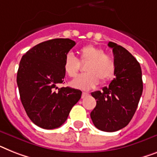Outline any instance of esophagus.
<instances>
[{"label": "esophagus", "instance_id": "1", "mask_svg": "<svg viewBox=\"0 0 157 157\" xmlns=\"http://www.w3.org/2000/svg\"><path fill=\"white\" fill-rule=\"evenodd\" d=\"M89 95V93H86V92H82V99H85L86 96H88Z\"/></svg>", "mask_w": 157, "mask_h": 157}]
</instances>
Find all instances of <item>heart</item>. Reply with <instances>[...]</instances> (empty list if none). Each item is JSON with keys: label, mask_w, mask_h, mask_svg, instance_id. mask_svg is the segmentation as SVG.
I'll return each mask as SVG.
<instances>
[{"label": "heart", "mask_w": 157, "mask_h": 157, "mask_svg": "<svg viewBox=\"0 0 157 157\" xmlns=\"http://www.w3.org/2000/svg\"><path fill=\"white\" fill-rule=\"evenodd\" d=\"M79 61H88L85 67L86 73L80 75L71 82L76 89L88 90L95 87L101 79L102 82L111 80L116 73V63L102 48L88 44L80 48ZM63 70L69 77H75L79 71V62L72 53H67L63 60Z\"/></svg>", "instance_id": "1"}]
</instances>
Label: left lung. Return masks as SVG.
I'll return each instance as SVG.
<instances>
[{
	"label": "left lung",
	"instance_id": "1",
	"mask_svg": "<svg viewBox=\"0 0 157 157\" xmlns=\"http://www.w3.org/2000/svg\"><path fill=\"white\" fill-rule=\"evenodd\" d=\"M116 63V78L108 86L91 93L96 106L90 112L94 125L103 132H116L126 127L136 111L143 92L140 63L123 46L109 41Z\"/></svg>",
	"mask_w": 157,
	"mask_h": 157
}]
</instances>
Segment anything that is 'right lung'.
<instances>
[{
	"instance_id": "obj_1",
	"label": "right lung",
	"mask_w": 157,
	"mask_h": 157,
	"mask_svg": "<svg viewBox=\"0 0 157 157\" xmlns=\"http://www.w3.org/2000/svg\"><path fill=\"white\" fill-rule=\"evenodd\" d=\"M75 46L69 38L49 40L31 48L21 59L17 75L21 101L31 121L40 128H59L81 98L80 90L57 86L64 82L65 55Z\"/></svg>"
}]
</instances>
